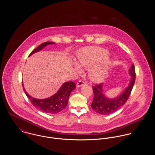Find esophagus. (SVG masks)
<instances>
[{"instance_id": "34e87169", "label": "esophagus", "mask_w": 155, "mask_h": 155, "mask_svg": "<svg viewBox=\"0 0 155 155\" xmlns=\"http://www.w3.org/2000/svg\"><path fill=\"white\" fill-rule=\"evenodd\" d=\"M85 85V82L84 81H79L78 82H77L76 84V87H82L83 85Z\"/></svg>"}]
</instances>
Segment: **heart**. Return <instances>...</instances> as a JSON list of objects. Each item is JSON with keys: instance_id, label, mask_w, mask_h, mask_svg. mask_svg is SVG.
<instances>
[{"instance_id": "obj_1", "label": "heart", "mask_w": 155, "mask_h": 155, "mask_svg": "<svg viewBox=\"0 0 155 155\" xmlns=\"http://www.w3.org/2000/svg\"><path fill=\"white\" fill-rule=\"evenodd\" d=\"M107 57L106 50L96 47L83 48L77 54L79 65L87 69L90 68L89 78L95 82L102 81L108 73L110 62ZM75 68L78 71H81V67L77 64L75 65Z\"/></svg>"}]
</instances>
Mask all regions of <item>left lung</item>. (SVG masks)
I'll list each match as a JSON object with an SVG mask.
<instances>
[{
	"label": "left lung",
	"mask_w": 155,
	"mask_h": 155,
	"mask_svg": "<svg viewBox=\"0 0 155 155\" xmlns=\"http://www.w3.org/2000/svg\"><path fill=\"white\" fill-rule=\"evenodd\" d=\"M130 73L132 76L130 85L119 97L115 99H109L104 95L101 84L92 87L94 98L91 105L92 109L100 114L107 115L117 110L125 104L131 94L135 81V71L134 64L130 69Z\"/></svg>",
	"instance_id": "8db88e82"
}]
</instances>
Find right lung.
<instances>
[{"mask_svg": "<svg viewBox=\"0 0 155 155\" xmlns=\"http://www.w3.org/2000/svg\"><path fill=\"white\" fill-rule=\"evenodd\" d=\"M54 42H46L39 46H38L36 49H35L29 55L37 52L41 51L45 46L47 45L54 44ZM22 87L24 91L25 94L30 100L31 103L36 108L42 111L45 113L49 114H56L58 112L63 110L66 107L70 93L76 88V84L73 82H67L64 83L59 91L53 96L43 100L36 99L35 98L31 97L27 94L24 88L23 84Z\"/></svg>", "mask_w": 155, "mask_h": 155, "instance_id": "1", "label": "right lung"}]
</instances>
